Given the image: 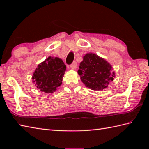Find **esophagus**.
I'll list each match as a JSON object with an SVG mask.
<instances>
[{"instance_id":"34e87169","label":"esophagus","mask_w":149,"mask_h":149,"mask_svg":"<svg viewBox=\"0 0 149 149\" xmlns=\"http://www.w3.org/2000/svg\"><path fill=\"white\" fill-rule=\"evenodd\" d=\"M77 66V62H75V61H74L71 65H70V68H71L73 69V70H74V69L76 68Z\"/></svg>"}]
</instances>
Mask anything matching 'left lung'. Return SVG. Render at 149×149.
Instances as JSON below:
<instances>
[{"label": "left lung", "instance_id": "left-lung-1", "mask_svg": "<svg viewBox=\"0 0 149 149\" xmlns=\"http://www.w3.org/2000/svg\"><path fill=\"white\" fill-rule=\"evenodd\" d=\"M104 59L93 53H88L80 63L78 74L85 86L93 90H102L114 80V72Z\"/></svg>", "mask_w": 149, "mask_h": 149}]
</instances>
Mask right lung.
Returning <instances> with one entry per match:
<instances>
[{
    "mask_svg": "<svg viewBox=\"0 0 149 149\" xmlns=\"http://www.w3.org/2000/svg\"><path fill=\"white\" fill-rule=\"evenodd\" d=\"M65 69L66 66L62 60L50 56L38 65L32 79L39 89L52 93L62 84Z\"/></svg>",
    "mask_w": 149,
    "mask_h": 149,
    "instance_id": "add662e5",
    "label": "right lung"
}]
</instances>
